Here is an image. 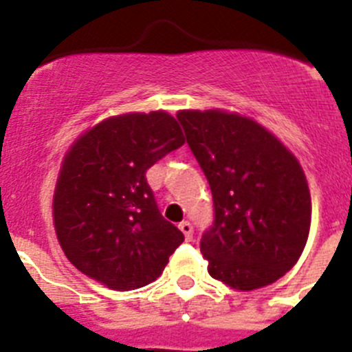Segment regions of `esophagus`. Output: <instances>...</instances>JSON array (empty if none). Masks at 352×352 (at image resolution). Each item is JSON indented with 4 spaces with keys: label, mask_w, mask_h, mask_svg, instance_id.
Wrapping results in <instances>:
<instances>
[{
    "label": "esophagus",
    "mask_w": 352,
    "mask_h": 352,
    "mask_svg": "<svg viewBox=\"0 0 352 352\" xmlns=\"http://www.w3.org/2000/svg\"><path fill=\"white\" fill-rule=\"evenodd\" d=\"M179 231L183 232V234H185V238L188 239V241H190L192 239V236H194V227H192V223L188 222V220H183L182 223H179Z\"/></svg>",
    "instance_id": "obj_1"
}]
</instances>
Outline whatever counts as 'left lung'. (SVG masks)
Listing matches in <instances>:
<instances>
[{"label": "left lung", "mask_w": 352, "mask_h": 352, "mask_svg": "<svg viewBox=\"0 0 352 352\" xmlns=\"http://www.w3.org/2000/svg\"><path fill=\"white\" fill-rule=\"evenodd\" d=\"M178 121L213 195V223L201 238L208 273L238 291L273 284L300 259L310 231L296 157L239 114L179 111Z\"/></svg>", "instance_id": "obj_1"}]
</instances>
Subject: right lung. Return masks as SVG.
Masks as SVG:
<instances>
[{
    "label": "right lung",
    "instance_id": "add662e5",
    "mask_svg": "<svg viewBox=\"0 0 352 352\" xmlns=\"http://www.w3.org/2000/svg\"><path fill=\"white\" fill-rule=\"evenodd\" d=\"M178 121L164 111L109 118L80 135L56 183V234L84 275L116 291L162 275L183 232L162 217L146 170L183 146Z\"/></svg>",
    "mask_w": 352,
    "mask_h": 352
}]
</instances>
